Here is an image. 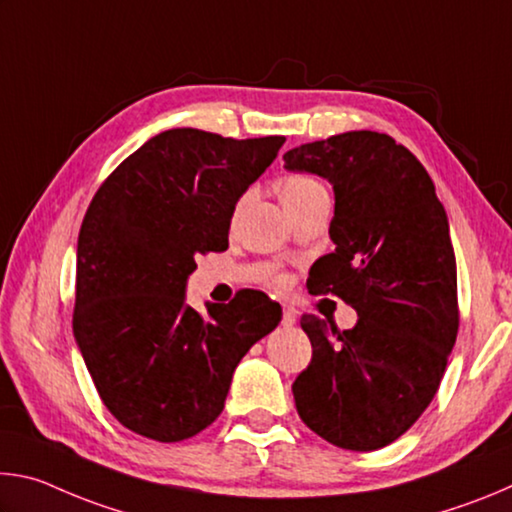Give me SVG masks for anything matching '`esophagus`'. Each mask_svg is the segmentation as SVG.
<instances>
[{
  "mask_svg": "<svg viewBox=\"0 0 512 512\" xmlns=\"http://www.w3.org/2000/svg\"><path fill=\"white\" fill-rule=\"evenodd\" d=\"M298 323V311L291 309V307H284L282 311V325L284 327H293Z\"/></svg>",
  "mask_w": 512,
  "mask_h": 512,
  "instance_id": "obj_1",
  "label": "esophagus"
}]
</instances>
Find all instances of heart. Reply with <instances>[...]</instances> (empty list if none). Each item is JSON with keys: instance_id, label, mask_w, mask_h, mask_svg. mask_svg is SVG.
<instances>
[{"instance_id": "obj_1", "label": "heart", "mask_w": 512, "mask_h": 512, "mask_svg": "<svg viewBox=\"0 0 512 512\" xmlns=\"http://www.w3.org/2000/svg\"><path fill=\"white\" fill-rule=\"evenodd\" d=\"M277 192H280V198H282V203H284V207H287V210L314 201V198H318V196H327L325 185L314 176H305V173H293V176H284L280 183H277ZM275 282L280 284L282 277H275Z\"/></svg>"}]
</instances>
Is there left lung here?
Here are the masks:
<instances>
[{
	"label": "left lung",
	"mask_w": 512,
	"mask_h": 512,
	"mask_svg": "<svg viewBox=\"0 0 512 512\" xmlns=\"http://www.w3.org/2000/svg\"><path fill=\"white\" fill-rule=\"evenodd\" d=\"M289 171L329 180L334 253L311 293L357 311L352 329L305 314L311 363L293 381L302 422L336 447L372 452L413 427L436 395L458 334L456 257L436 187L391 135L350 131L284 153Z\"/></svg>",
	"instance_id": "left-lung-1"
}]
</instances>
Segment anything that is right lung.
I'll return each instance as SVG.
<instances>
[{
	"mask_svg": "<svg viewBox=\"0 0 512 512\" xmlns=\"http://www.w3.org/2000/svg\"><path fill=\"white\" fill-rule=\"evenodd\" d=\"M282 144L171 128L94 194L76 248L74 339L126 429L178 443L210 427L239 361L282 320L262 291L207 302L205 316L185 302L196 257L228 248L237 201Z\"/></svg>",
	"mask_w": 512,
	"mask_h": 512,
	"instance_id": "right-lung-1",
	"label": "right lung"
}]
</instances>
